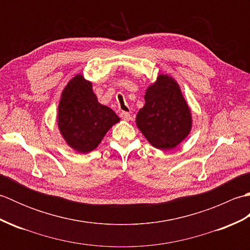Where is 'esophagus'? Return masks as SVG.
<instances>
[{
    "label": "esophagus",
    "instance_id": "1",
    "mask_svg": "<svg viewBox=\"0 0 250 250\" xmlns=\"http://www.w3.org/2000/svg\"><path fill=\"white\" fill-rule=\"evenodd\" d=\"M120 117L124 120H125V121H129V120H131V115L128 113V111H121L120 113Z\"/></svg>",
    "mask_w": 250,
    "mask_h": 250
}]
</instances>
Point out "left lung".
I'll list each match as a JSON object with an SVG mask.
<instances>
[{
    "label": "left lung",
    "mask_w": 250,
    "mask_h": 250,
    "mask_svg": "<svg viewBox=\"0 0 250 250\" xmlns=\"http://www.w3.org/2000/svg\"><path fill=\"white\" fill-rule=\"evenodd\" d=\"M144 99L135 122L150 145L169 150L187 139L192 129V114L175 78L159 74L147 87Z\"/></svg>",
    "instance_id": "left-lung-1"
}]
</instances>
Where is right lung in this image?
<instances>
[{
	"instance_id": "right-lung-1",
	"label": "right lung",
	"mask_w": 250,
	"mask_h": 250,
	"mask_svg": "<svg viewBox=\"0 0 250 250\" xmlns=\"http://www.w3.org/2000/svg\"><path fill=\"white\" fill-rule=\"evenodd\" d=\"M120 118L108 106L101 104L92 83L77 74L62 90L57 124L63 140L78 153L94 150Z\"/></svg>"
}]
</instances>
